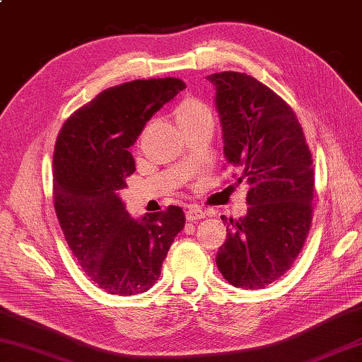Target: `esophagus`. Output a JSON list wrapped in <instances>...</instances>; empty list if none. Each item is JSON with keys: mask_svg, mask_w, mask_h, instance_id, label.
<instances>
[{"mask_svg": "<svg viewBox=\"0 0 362 362\" xmlns=\"http://www.w3.org/2000/svg\"><path fill=\"white\" fill-rule=\"evenodd\" d=\"M205 216H206V211L199 209V206H189V209H187V211H185V218L189 222L197 221V219H204Z\"/></svg>", "mask_w": 362, "mask_h": 362, "instance_id": "obj_1", "label": "esophagus"}]
</instances>
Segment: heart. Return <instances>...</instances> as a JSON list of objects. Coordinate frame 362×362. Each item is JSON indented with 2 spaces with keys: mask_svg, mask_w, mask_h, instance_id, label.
<instances>
[{
  "mask_svg": "<svg viewBox=\"0 0 362 362\" xmlns=\"http://www.w3.org/2000/svg\"><path fill=\"white\" fill-rule=\"evenodd\" d=\"M175 117L180 127L197 126L204 124V122H211L213 124L211 110L204 103L197 101V99H187V101H183L177 107Z\"/></svg>",
  "mask_w": 362,
  "mask_h": 362,
  "instance_id": "heart-1",
  "label": "heart"
}]
</instances>
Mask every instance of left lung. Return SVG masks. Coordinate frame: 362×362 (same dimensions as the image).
<instances>
[{
    "instance_id": "obj_1",
    "label": "left lung",
    "mask_w": 362,
    "mask_h": 362,
    "mask_svg": "<svg viewBox=\"0 0 362 362\" xmlns=\"http://www.w3.org/2000/svg\"><path fill=\"white\" fill-rule=\"evenodd\" d=\"M206 79L216 90L227 163L249 185L247 214L230 219L216 264L233 286L263 289L289 271L310 232L311 151L296 113L264 83L236 71Z\"/></svg>"
}]
</instances>
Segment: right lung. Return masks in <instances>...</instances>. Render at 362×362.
Instances as JSON below:
<instances>
[{"label": "right lung", "instance_id": "right-lung-1", "mask_svg": "<svg viewBox=\"0 0 362 362\" xmlns=\"http://www.w3.org/2000/svg\"><path fill=\"white\" fill-rule=\"evenodd\" d=\"M187 88L175 78L132 81L101 91L60 129L52 157L54 209L74 258L90 280L115 296L153 286L174 238L180 206L130 218L118 191L134 174L129 148L153 113Z\"/></svg>", "mask_w": 362, "mask_h": 362}]
</instances>
